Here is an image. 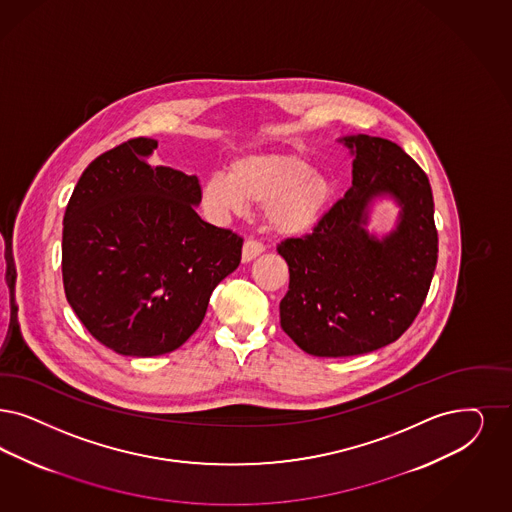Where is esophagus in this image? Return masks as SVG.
Listing matches in <instances>:
<instances>
[{"label": "esophagus", "instance_id": "obj_1", "mask_svg": "<svg viewBox=\"0 0 512 512\" xmlns=\"http://www.w3.org/2000/svg\"><path fill=\"white\" fill-rule=\"evenodd\" d=\"M265 247L260 241H254V239H248L243 245V262H252L256 256H260L264 252Z\"/></svg>", "mask_w": 512, "mask_h": 512}]
</instances>
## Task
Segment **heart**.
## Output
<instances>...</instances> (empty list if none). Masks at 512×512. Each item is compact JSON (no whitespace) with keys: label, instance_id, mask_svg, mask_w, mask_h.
<instances>
[{"label":"heart","instance_id":"b5f03b06","mask_svg":"<svg viewBox=\"0 0 512 512\" xmlns=\"http://www.w3.org/2000/svg\"><path fill=\"white\" fill-rule=\"evenodd\" d=\"M334 182L300 153H247L231 161L228 174L203 180L201 203L214 218L243 214L248 203L265 205L269 228L303 235L315 228L332 205Z\"/></svg>","mask_w":512,"mask_h":512}]
</instances>
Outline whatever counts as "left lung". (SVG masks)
Wrapping results in <instances>:
<instances>
[{
  "mask_svg": "<svg viewBox=\"0 0 512 512\" xmlns=\"http://www.w3.org/2000/svg\"><path fill=\"white\" fill-rule=\"evenodd\" d=\"M341 142L355 157L351 188L311 233L277 247L290 271L281 326L315 357H355L397 341L427 298L438 258L427 174L391 140ZM378 194L401 205L398 228L383 240L363 229Z\"/></svg>",
  "mask_w": 512,
  "mask_h": 512,
  "instance_id": "1",
  "label": "left lung"
}]
</instances>
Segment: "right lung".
I'll return each mask as SVG.
<instances>
[{
  "mask_svg": "<svg viewBox=\"0 0 512 512\" xmlns=\"http://www.w3.org/2000/svg\"><path fill=\"white\" fill-rule=\"evenodd\" d=\"M155 148L140 136L98 155L64 212L66 300L95 340L127 357L186 343L241 264L243 237L201 220L197 176L152 165Z\"/></svg>",
  "mask_w": 512,
  "mask_h": 512,
  "instance_id": "add662e5",
  "label": "right lung"
}]
</instances>
